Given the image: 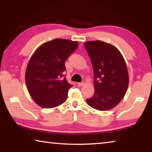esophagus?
I'll return each instance as SVG.
<instances>
[{
	"label": "esophagus",
	"instance_id": "1",
	"mask_svg": "<svg viewBox=\"0 0 152 152\" xmlns=\"http://www.w3.org/2000/svg\"><path fill=\"white\" fill-rule=\"evenodd\" d=\"M77 84H78V86H82L84 84V82H78V83Z\"/></svg>",
	"mask_w": 152,
	"mask_h": 152
}]
</instances>
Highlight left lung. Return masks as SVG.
I'll return each instance as SVG.
<instances>
[{"label":"left lung","instance_id":"1","mask_svg":"<svg viewBox=\"0 0 152 152\" xmlns=\"http://www.w3.org/2000/svg\"><path fill=\"white\" fill-rule=\"evenodd\" d=\"M94 71V94L86 99L90 107L108 110L119 103L129 84L124 58L117 48L101 41L84 43Z\"/></svg>","mask_w":152,"mask_h":152}]
</instances>
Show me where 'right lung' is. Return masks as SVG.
Listing matches in <instances>:
<instances>
[{
	"label": "right lung",
	"instance_id": "1",
	"mask_svg": "<svg viewBox=\"0 0 152 152\" xmlns=\"http://www.w3.org/2000/svg\"><path fill=\"white\" fill-rule=\"evenodd\" d=\"M78 46V42L55 39L40 45L33 53L25 72V82L33 101L51 109L64 103L72 85L66 77L65 61Z\"/></svg>",
	"mask_w": 152,
	"mask_h": 152
}]
</instances>
